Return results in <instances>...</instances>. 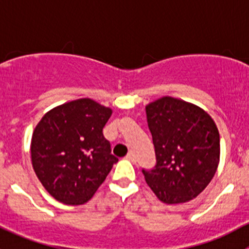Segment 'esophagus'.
Returning <instances> with one entry per match:
<instances>
[{"label": "esophagus", "mask_w": 249, "mask_h": 249, "mask_svg": "<svg viewBox=\"0 0 249 249\" xmlns=\"http://www.w3.org/2000/svg\"><path fill=\"white\" fill-rule=\"evenodd\" d=\"M126 159H127V160H130V161H132V162L136 161V158H135V154H134V153H132V152H129V153H127Z\"/></svg>", "instance_id": "34e87169"}]
</instances>
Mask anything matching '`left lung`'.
<instances>
[{
  "instance_id": "1",
  "label": "left lung",
  "mask_w": 249,
  "mask_h": 249,
  "mask_svg": "<svg viewBox=\"0 0 249 249\" xmlns=\"http://www.w3.org/2000/svg\"><path fill=\"white\" fill-rule=\"evenodd\" d=\"M157 164L142 170L145 182L165 203L190 201L212 180L219 164V132L208 113L165 96L145 107Z\"/></svg>"
}]
</instances>
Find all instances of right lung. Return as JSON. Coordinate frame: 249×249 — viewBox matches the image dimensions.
<instances>
[{
	"label": "right lung",
	"mask_w": 249,
	"mask_h": 249,
	"mask_svg": "<svg viewBox=\"0 0 249 249\" xmlns=\"http://www.w3.org/2000/svg\"><path fill=\"white\" fill-rule=\"evenodd\" d=\"M112 109L79 99L46 113L31 140L32 166L57 201L82 205L106 179L118 158L104 130Z\"/></svg>",
	"instance_id": "obj_1"
}]
</instances>
